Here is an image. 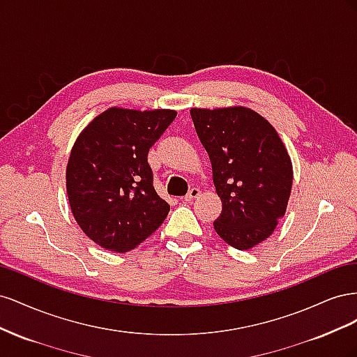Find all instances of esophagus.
Instances as JSON below:
<instances>
[{"label":"esophagus","instance_id":"obj_1","mask_svg":"<svg viewBox=\"0 0 357 357\" xmlns=\"http://www.w3.org/2000/svg\"><path fill=\"white\" fill-rule=\"evenodd\" d=\"M199 193H201V190L198 189V188H192L189 192H188V195L185 197V201H193L195 198H198L199 197Z\"/></svg>","mask_w":357,"mask_h":357}]
</instances>
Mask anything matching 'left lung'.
I'll list each match as a JSON object with an SVG mask.
<instances>
[{"label": "left lung", "mask_w": 357, "mask_h": 357, "mask_svg": "<svg viewBox=\"0 0 357 357\" xmlns=\"http://www.w3.org/2000/svg\"><path fill=\"white\" fill-rule=\"evenodd\" d=\"M190 116L222 199L214 231L238 250L252 248L286 213L294 180L287 150L275 129L245 107L192 109Z\"/></svg>", "instance_id": "1"}]
</instances>
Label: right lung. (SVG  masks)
Listing matches in <instances>:
<instances>
[{
  "instance_id": "1",
  "label": "right lung",
  "mask_w": 357,
  "mask_h": 357,
  "mask_svg": "<svg viewBox=\"0 0 357 357\" xmlns=\"http://www.w3.org/2000/svg\"><path fill=\"white\" fill-rule=\"evenodd\" d=\"M177 116L172 110L109 109L84 128L67 167L71 211L82 231L123 253L152 235L169 211L147 155Z\"/></svg>"
}]
</instances>
